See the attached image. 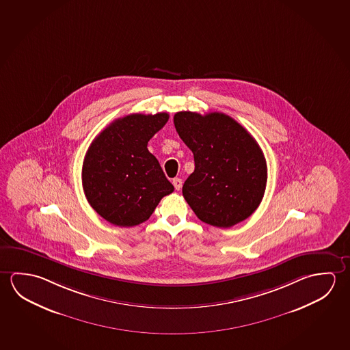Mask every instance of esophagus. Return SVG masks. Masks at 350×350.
Returning <instances> with one entry per match:
<instances>
[{
	"label": "esophagus",
	"instance_id": "34e87169",
	"mask_svg": "<svg viewBox=\"0 0 350 350\" xmlns=\"http://www.w3.org/2000/svg\"><path fill=\"white\" fill-rule=\"evenodd\" d=\"M173 185H174V188L176 190L182 189V185H183V182H182V179L180 178H174L172 180Z\"/></svg>",
	"mask_w": 350,
	"mask_h": 350
}]
</instances>
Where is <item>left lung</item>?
Segmentation results:
<instances>
[{
  "label": "left lung",
  "instance_id": "obj_1",
  "mask_svg": "<svg viewBox=\"0 0 350 350\" xmlns=\"http://www.w3.org/2000/svg\"><path fill=\"white\" fill-rule=\"evenodd\" d=\"M173 122L194 154V172L184 182L183 196L198 218L230 228L252 216L267 182L266 160L256 140L221 112L182 111Z\"/></svg>",
  "mask_w": 350,
  "mask_h": 350
}]
</instances>
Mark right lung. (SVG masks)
<instances>
[{"label":"right lung","mask_w":350,"mask_h":350,"mask_svg":"<svg viewBox=\"0 0 350 350\" xmlns=\"http://www.w3.org/2000/svg\"><path fill=\"white\" fill-rule=\"evenodd\" d=\"M168 113L126 116L94 139L83 162L81 182L90 206L109 224L133 227L155 211L173 188L148 150Z\"/></svg>","instance_id":"add662e5"}]
</instances>
